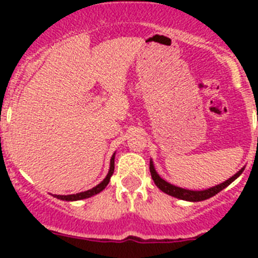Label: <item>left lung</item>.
<instances>
[{"instance_id": "left-lung-1", "label": "left lung", "mask_w": 258, "mask_h": 258, "mask_svg": "<svg viewBox=\"0 0 258 258\" xmlns=\"http://www.w3.org/2000/svg\"><path fill=\"white\" fill-rule=\"evenodd\" d=\"M150 172H151V177L152 179H154L155 184H156L157 187L160 188L163 192L168 194V195H170V197L178 198V199H182V200H188V202H202V200H206V199H209V198L214 197V195L220 192L221 190L227 187L232 181H235L239 175L241 174L243 169L239 170L235 175H232L231 178L225 181L223 183L217 184V186H214V187H211L208 188V190H203V191L184 190V188L177 187V186H173V184L168 183V182L164 181L163 178H160V175L157 174L154 165H152V161H150Z\"/></svg>"}]
</instances>
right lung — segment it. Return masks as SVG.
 Wrapping results in <instances>:
<instances>
[{"label":"right lung","instance_id":"1","mask_svg":"<svg viewBox=\"0 0 258 258\" xmlns=\"http://www.w3.org/2000/svg\"><path fill=\"white\" fill-rule=\"evenodd\" d=\"M113 169H115V155L111 157V164H109V170L108 174H107L106 178L101 182V183L95 186V187L90 188L88 191H84V192H79V194H72V195H55L58 199L60 200H67V202H74V200H81V199H86V198H90L93 195H97V194L101 192L102 190H104L107 184H108L109 178H111V175H112Z\"/></svg>","mask_w":258,"mask_h":258}]
</instances>
